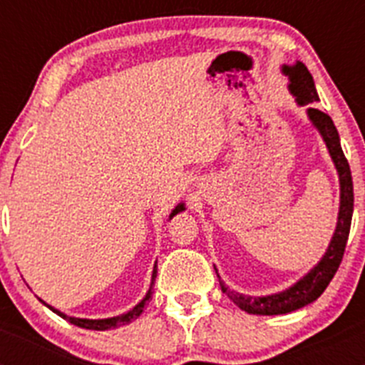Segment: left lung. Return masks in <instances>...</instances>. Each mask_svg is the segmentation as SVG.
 I'll use <instances>...</instances> for the list:
<instances>
[{
  "label": "left lung",
  "mask_w": 365,
  "mask_h": 365,
  "mask_svg": "<svg viewBox=\"0 0 365 365\" xmlns=\"http://www.w3.org/2000/svg\"><path fill=\"white\" fill-rule=\"evenodd\" d=\"M283 73L289 74V78H291V86L289 87H291L292 95H296V100H298L299 106L311 104V102L318 100L311 73H309V69L302 62H298L292 67L285 66L283 67ZM307 113L312 124L318 128V131L324 137L325 144L329 148V153L333 157V163L338 170V175H340V214H338L336 230H334L331 245H329L327 252L322 257L320 263L307 276H303L296 285H292L287 291L272 296H259V298H256V296H243L240 292L230 291L225 283L219 282L221 283V291L237 307L243 309L245 312H250V314H287V312L305 307L311 302H314L316 298H320L322 292L327 289L329 282L336 274L338 267L341 263V257H344V252H346L354 201L349 163H347L346 155L341 151L340 137H338L336 128H334L333 120H331L327 113L320 111V109L316 108H309Z\"/></svg>",
  "instance_id": "obj_1"
}]
</instances>
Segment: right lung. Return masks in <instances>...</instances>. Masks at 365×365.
Segmentation results:
<instances>
[{
  "instance_id": "add662e5",
  "label": "right lung",
  "mask_w": 365,
  "mask_h": 365,
  "mask_svg": "<svg viewBox=\"0 0 365 365\" xmlns=\"http://www.w3.org/2000/svg\"><path fill=\"white\" fill-rule=\"evenodd\" d=\"M180 210H185V205L175 206V210L172 212V215H170V217H173V215H175V214H179ZM155 276H157V265L153 267V276H151V287H153V283H155ZM151 287H150V291H148L146 298H144L143 302L138 303V305H135V307L131 309L130 312H125V314H122V316H115V318H106V320H83V318H71V316H66V314H63V312H60V311H56V309H53V307H51V305H47V307L53 309V311L56 312L58 316H62V318L69 320L71 324L78 325V327L93 329V331H106V329L120 327V325L130 324L131 320H137L138 316L143 314L144 305H146V303H148V299L151 298Z\"/></svg>"
}]
</instances>
